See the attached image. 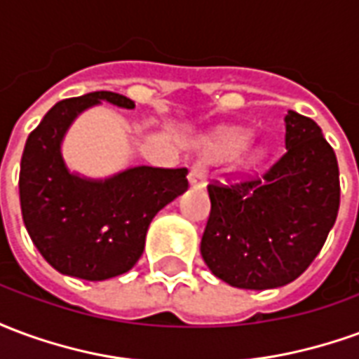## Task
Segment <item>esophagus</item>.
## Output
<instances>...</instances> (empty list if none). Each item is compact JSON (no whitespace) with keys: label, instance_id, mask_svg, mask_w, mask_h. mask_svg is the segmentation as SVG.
I'll list each match as a JSON object with an SVG mask.
<instances>
[{"label":"esophagus","instance_id":"34e87169","mask_svg":"<svg viewBox=\"0 0 359 359\" xmlns=\"http://www.w3.org/2000/svg\"><path fill=\"white\" fill-rule=\"evenodd\" d=\"M205 175H208V171H205V167H203L202 163L192 165V167H190V172H188L190 187L203 188V184H205Z\"/></svg>","mask_w":359,"mask_h":359}]
</instances>
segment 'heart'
<instances>
[{
  "label": "heart",
  "instance_id": "obj_1",
  "mask_svg": "<svg viewBox=\"0 0 359 359\" xmlns=\"http://www.w3.org/2000/svg\"><path fill=\"white\" fill-rule=\"evenodd\" d=\"M248 146V134L246 133H231L221 138L219 142V149H223L226 154H238ZM264 157V149H257L254 154V159H262Z\"/></svg>",
  "mask_w": 359,
  "mask_h": 359
}]
</instances>
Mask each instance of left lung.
I'll return each mask as SVG.
<instances>
[{
	"label": "left lung",
	"mask_w": 359,
	"mask_h": 359,
	"mask_svg": "<svg viewBox=\"0 0 359 359\" xmlns=\"http://www.w3.org/2000/svg\"><path fill=\"white\" fill-rule=\"evenodd\" d=\"M285 156L262 179L208 187L211 211L200 252L226 285L267 290L292 283L323 248L337 221V156L316 121L285 117Z\"/></svg>",
	"instance_id": "left-lung-1"
}]
</instances>
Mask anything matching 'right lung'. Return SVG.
Wrapping results in <instances>:
<instances>
[{
    "label": "right lung",
    "instance_id": "obj_1",
    "mask_svg": "<svg viewBox=\"0 0 359 359\" xmlns=\"http://www.w3.org/2000/svg\"><path fill=\"white\" fill-rule=\"evenodd\" d=\"M107 102L134 109L115 92H90L55 103L30 133L20 159L22 221L43 259L69 277L105 280L140 259L157 211L184 194L182 169L128 167L107 179H88L67 167L61 144L82 111Z\"/></svg>",
    "mask_w": 359,
    "mask_h": 359
}]
</instances>
